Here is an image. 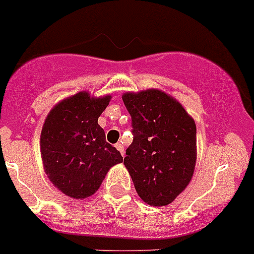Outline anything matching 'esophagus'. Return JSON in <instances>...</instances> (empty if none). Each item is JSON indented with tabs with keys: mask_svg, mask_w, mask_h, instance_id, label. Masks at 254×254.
Instances as JSON below:
<instances>
[{
	"mask_svg": "<svg viewBox=\"0 0 254 254\" xmlns=\"http://www.w3.org/2000/svg\"><path fill=\"white\" fill-rule=\"evenodd\" d=\"M116 148L121 152V155H124V146L121 143H116Z\"/></svg>",
	"mask_w": 254,
	"mask_h": 254,
	"instance_id": "esophagus-1",
	"label": "esophagus"
}]
</instances>
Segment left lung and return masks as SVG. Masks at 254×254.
Returning <instances> with one entry per match:
<instances>
[{"instance_id": "obj_1", "label": "left lung", "mask_w": 254, "mask_h": 254, "mask_svg": "<svg viewBox=\"0 0 254 254\" xmlns=\"http://www.w3.org/2000/svg\"><path fill=\"white\" fill-rule=\"evenodd\" d=\"M133 142L124 164L138 195L151 206H166L190 183L197 158V129L179 102L159 90L127 92Z\"/></svg>"}]
</instances>
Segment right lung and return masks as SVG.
Segmentation results:
<instances>
[{"label":"right lung","instance_id":"obj_1","mask_svg":"<svg viewBox=\"0 0 254 254\" xmlns=\"http://www.w3.org/2000/svg\"><path fill=\"white\" fill-rule=\"evenodd\" d=\"M111 96L90 98L78 92L49 112L40 135L44 170L53 184L71 198L98 190L112 166L123 162L120 151L106 141L98 124Z\"/></svg>","mask_w":254,"mask_h":254}]
</instances>
